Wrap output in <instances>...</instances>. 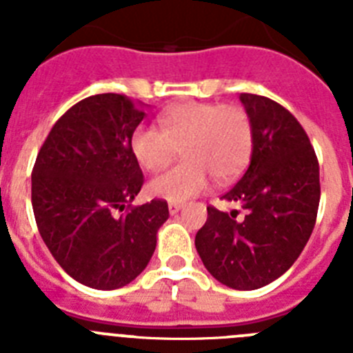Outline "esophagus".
<instances>
[{"label":"esophagus","mask_w":353,"mask_h":353,"mask_svg":"<svg viewBox=\"0 0 353 353\" xmlns=\"http://www.w3.org/2000/svg\"><path fill=\"white\" fill-rule=\"evenodd\" d=\"M168 208H170V214L174 215L176 212L182 210V205H180V203H170V205H168Z\"/></svg>","instance_id":"obj_1"}]
</instances>
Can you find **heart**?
<instances>
[{"mask_svg": "<svg viewBox=\"0 0 353 353\" xmlns=\"http://www.w3.org/2000/svg\"><path fill=\"white\" fill-rule=\"evenodd\" d=\"M159 121L162 130L139 125L130 138L134 157L146 171L170 166L179 148L185 159L148 183L157 198L185 201L205 191L210 176L235 179L251 157V118L240 105L187 102L164 111Z\"/></svg>", "mask_w": 353, "mask_h": 353, "instance_id": "heart-1", "label": "heart"}]
</instances>
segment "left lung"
Segmentation results:
<instances>
[{
	"label": "left lung",
	"instance_id": "left-lung-1",
	"mask_svg": "<svg viewBox=\"0 0 353 353\" xmlns=\"http://www.w3.org/2000/svg\"><path fill=\"white\" fill-rule=\"evenodd\" d=\"M240 102L252 125L251 164L223 199L244 215L208 207L194 244L217 281L256 290L283 276L307 244L320 203V168L288 109L252 93H240Z\"/></svg>",
	"mask_w": 353,
	"mask_h": 353
}]
</instances>
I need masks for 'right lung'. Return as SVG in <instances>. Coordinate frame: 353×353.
<instances>
[{
	"label": "right lung",
	"mask_w": 353,
	"mask_h": 353,
	"mask_svg": "<svg viewBox=\"0 0 353 353\" xmlns=\"http://www.w3.org/2000/svg\"><path fill=\"white\" fill-rule=\"evenodd\" d=\"M143 118L141 102L120 93L83 99L56 121L33 166L31 205L40 236L61 269L90 288L134 281L170 217L164 199L129 205L143 185L130 148Z\"/></svg>",
	"instance_id": "add662e5"
}]
</instances>
